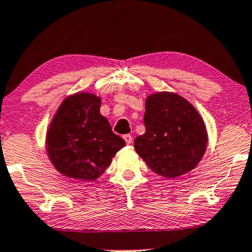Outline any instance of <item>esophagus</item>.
<instances>
[{"label":"esophagus","instance_id":"1","mask_svg":"<svg viewBox=\"0 0 252 252\" xmlns=\"http://www.w3.org/2000/svg\"><path fill=\"white\" fill-rule=\"evenodd\" d=\"M124 140H126V144H131L132 143V136L131 135H124Z\"/></svg>","mask_w":252,"mask_h":252}]
</instances>
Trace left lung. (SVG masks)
<instances>
[{"instance_id": "left-lung-1", "label": "left lung", "mask_w": 252, "mask_h": 252, "mask_svg": "<svg viewBox=\"0 0 252 252\" xmlns=\"http://www.w3.org/2000/svg\"><path fill=\"white\" fill-rule=\"evenodd\" d=\"M145 133L136 137L135 150L158 175L175 179L199 163L207 146L205 123L197 109L173 92L146 98Z\"/></svg>"}]
</instances>
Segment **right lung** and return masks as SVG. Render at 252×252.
Returning <instances> with one entry per match:
<instances>
[{
	"mask_svg": "<svg viewBox=\"0 0 252 252\" xmlns=\"http://www.w3.org/2000/svg\"><path fill=\"white\" fill-rule=\"evenodd\" d=\"M101 99L78 92L63 100L46 135V151L56 170L69 179H99L126 142L100 114Z\"/></svg>",
	"mask_w": 252,
	"mask_h": 252,
	"instance_id": "right-lung-1",
	"label": "right lung"
}]
</instances>
